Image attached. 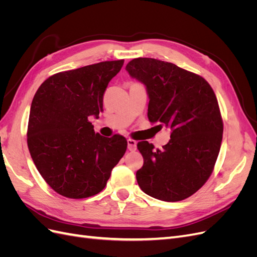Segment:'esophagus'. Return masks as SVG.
Listing matches in <instances>:
<instances>
[{"label": "esophagus", "mask_w": 257, "mask_h": 257, "mask_svg": "<svg viewBox=\"0 0 257 257\" xmlns=\"http://www.w3.org/2000/svg\"><path fill=\"white\" fill-rule=\"evenodd\" d=\"M127 148L130 151H135L137 149V142L134 139H127Z\"/></svg>", "instance_id": "34e87169"}]
</instances>
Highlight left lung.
Returning <instances> with one entry per match:
<instances>
[{
  "instance_id": "8db88e82",
  "label": "left lung",
  "mask_w": 257,
  "mask_h": 257,
  "mask_svg": "<svg viewBox=\"0 0 257 257\" xmlns=\"http://www.w3.org/2000/svg\"><path fill=\"white\" fill-rule=\"evenodd\" d=\"M128 74L145 83L148 118L172 130L163 149L148 142L137 148L144 158L139 188L164 201L192 196L211 176L223 136V119L214 92L203 77L152 58L130 61Z\"/></svg>"
}]
</instances>
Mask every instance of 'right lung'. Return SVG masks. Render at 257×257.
<instances>
[{
  "label": "right lung",
  "mask_w": 257,
  "mask_h": 257,
  "mask_svg": "<svg viewBox=\"0 0 257 257\" xmlns=\"http://www.w3.org/2000/svg\"><path fill=\"white\" fill-rule=\"evenodd\" d=\"M124 60L105 61L46 79L31 105L27 142L44 180L60 195L80 199L103 191L127 148L125 137L95 134L90 115L103 110L109 81Z\"/></svg>",
  "instance_id": "obj_1"
}]
</instances>
